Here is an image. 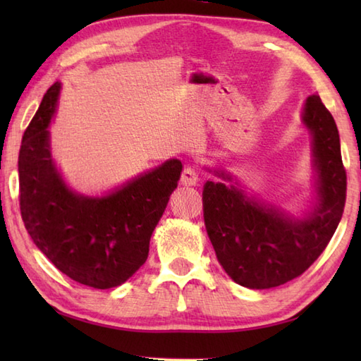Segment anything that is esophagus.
Instances as JSON below:
<instances>
[{
	"label": "esophagus",
	"instance_id": "1",
	"mask_svg": "<svg viewBox=\"0 0 361 361\" xmlns=\"http://www.w3.org/2000/svg\"><path fill=\"white\" fill-rule=\"evenodd\" d=\"M181 183L185 186H195L198 183V172L194 167H185V171L181 173Z\"/></svg>",
	"mask_w": 361,
	"mask_h": 361
}]
</instances>
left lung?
<instances>
[{
	"mask_svg": "<svg viewBox=\"0 0 361 361\" xmlns=\"http://www.w3.org/2000/svg\"><path fill=\"white\" fill-rule=\"evenodd\" d=\"M302 124L312 135L317 203L298 219L248 197L235 185L206 181L203 216L220 265L243 287L262 290L301 276L331 242L346 202L340 135L318 94L307 97ZM224 180L231 175L216 172Z\"/></svg>",
	"mask_w": 361,
	"mask_h": 361,
	"instance_id": "left-lung-1",
	"label": "left lung"
}]
</instances>
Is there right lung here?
<instances>
[{
    "label": "right lung",
    "mask_w": 361,
    "mask_h": 361,
    "mask_svg": "<svg viewBox=\"0 0 361 361\" xmlns=\"http://www.w3.org/2000/svg\"><path fill=\"white\" fill-rule=\"evenodd\" d=\"M60 83L46 91L23 135L20 211L30 239L68 278L93 288L124 283L147 260L153 229L178 186L183 164L169 159L104 197H85L65 185L52 163L51 118Z\"/></svg>",
    "instance_id": "add662e5"
}]
</instances>
